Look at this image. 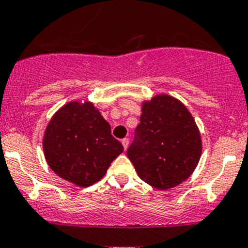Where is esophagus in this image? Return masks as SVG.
<instances>
[{
  "instance_id": "obj_1",
  "label": "esophagus",
  "mask_w": 248,
  "mask_h": 248,
  "mask_svg": "<svg viewBox=\"0 0 248 248\" xmlns=\"http://www.w3.org/2000/svg\"><path fill=\"white\" fill-rule=\"evenodd\" d=\"M122 144H123L124 149H127V147H129V140L123 139V140H122Z\"/></svg>"
}]
</instances>
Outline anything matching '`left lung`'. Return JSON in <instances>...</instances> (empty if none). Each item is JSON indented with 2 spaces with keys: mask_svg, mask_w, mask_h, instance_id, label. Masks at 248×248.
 <instances>
[{
  "mask_svg": "<svg viewBox=\"0 0 248 248\" xmlns=\"http://www.w3.org/2000/svg\"><path fill=\"white\" fill-rule=\"evenodd\" d=\"M140 121L126 153L139 177L159 190L180 185L202 155L201 132L192 114L179 99L162 93L142 101Z\"/></svg>",
  "mask_w": 248,
  "mask_h": 248,
  "instance_id": "8db88e82",
  "label": "left lung"
}]
</instances>
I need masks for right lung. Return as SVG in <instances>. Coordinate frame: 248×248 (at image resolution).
<instances>
[{
	"instance_id": "1",
	"label": "right lung",
	"mask_w": 248,
	"mask_h": 248,
	"mask_svg": "<svg viewBox=\"0 0 248 248\" xmlns=\"http://www.w3.org/2000/svg\"><path fill=\"white\" fill-rule=\"evenodd\" d=\"M43 150L48 167L58 177L88 187L106 174L124 149L92 101L71 100L48 122Z\"/></svg>"
}]
</instances>
